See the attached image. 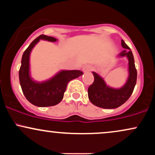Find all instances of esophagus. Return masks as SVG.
I'll list each match as a JSON object with an SVG mask.
<instances>
[{
  "mask_svg": "<svg viewBox=\"0 0 155 155\" xmlns=\"http://www.w3.org/2000/svg\"><path fill=\"white\" fill-rule=\"evenodd\" d=\"M91 70H92V66L90 65H84V66L82 68V71L84 72H88V71H90Z\"/></svg>",
  "mask_w": 155,
  "mask_h": 155,
  "instance_id": "34e87169",
  "label": "esophagus"
}]
</instances>
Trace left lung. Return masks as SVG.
Returning <instances> with one entry per match:
<instances>
[{"instance_id":"obj_1","label":"left lung","mask_w":155,"mask_h":155,"mask_svg":"<svg viewBox=\"0 0 155 155\" xmlns=\"http://www.w3.org/2000/svg\"><path fill=\"white\" fill-rule=\"evenodd\" d=\"M122 47L124 50L119 56H127L129 60V77L127 83L120 89H113L106 84L98 74L93 72L94 81L88 88V97L90 102L97 107L103 108H116L124 104L130 95L136 84L137 71L135 66L132 51L123 40Z\"/></svg>"}]
</instances>
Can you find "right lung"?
Listing matches in <instances>:
<instances>
[{"instance_id": "add662e5", "label": "right lung", "mask_w": 155, "mask_h": 155, "mask_svg": "<svg viewBox=\"0 0 155 155\" xmlns=\"http://www.w3.org/2000/svg\"><path fill=\"white\" fill-rule=\"evenodd\" d=\"M40 39L56 41L57 39L51 36L41 35L32 41L22 54L21 66L19 71V79L21 87L26 99L39 107L52 106L63 100L64 92L71 80L78 78L83 74L81 71H63L49 81L38 83L33 81L29 74L30 53Z\"/></svg>"}]
</instances>
